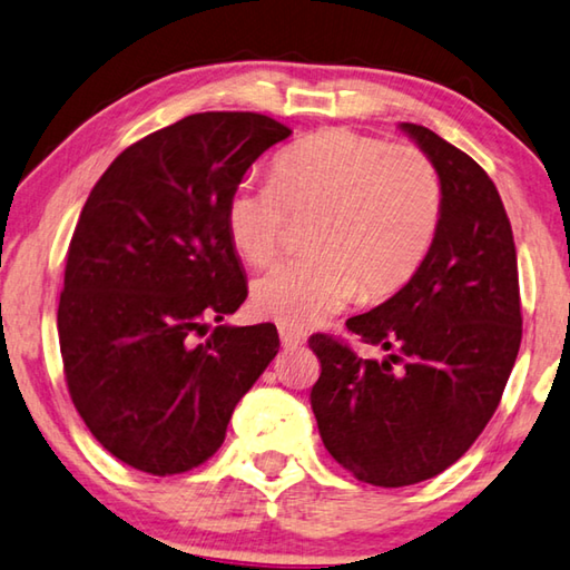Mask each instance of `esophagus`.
I'll return each mask as SVG.
<instances>
[{
    "label": "esophagus",
    "mask_w": 570,
    "mask_h": 570,
    "mask_svg": "<svg viewBox=\"0 0 570 570\" xmlns=\"http://www.w3.org/2000/svg\"><path fill=\"white\" fill-rule=\"evenodd\" d=\"M279 341H283V348H297L305 343V335L293 331V328H285L283 325V328H279Z\"/></svg>",
    "instance_id": "esophagus-1"
}]
</instances>
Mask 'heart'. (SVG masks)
<instances>
[{"label": "heart", "instance_id": "1", "mask_svg": "<svg viewBox=\"0 0 570 570\" xmlns=\"http://www.w3.org/2000/svg\"><path fill=\"white\" fill-rule=\"evenodd\" d=\"M295 217H313L307 249L252 285L259 315L307 328L343 311L361 293L381 301L424 263L442 217V181L416 146H389L348 128H331L285 148L273 181L242 179L224 222L232 245L265 265Z\"/></svg>", "mask_w": 570, "mask_h": 570}]
</instances>
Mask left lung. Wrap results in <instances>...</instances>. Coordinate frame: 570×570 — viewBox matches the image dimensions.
Returning a JSON list of instances; mask_svg holds the SVG:
<instances>
[{
  "label": "left lung",
  "instance_id": "left-lung-1",
  "mask_svg": "<svg viewBox=\"0 0 570 570\" xmlns=\"http://www.w3.org/2000/svg\"><path fill=\"white\" fill-rule=\"evenodd\" d=\"M399 128L440 174L442 217L412 279L346 321L389 356L358 358L323 333L307 341L321 358L311 404L325 450L376 488L434 478L470 450L495 414L522 338L515 242L495 184L434 130Z\"/></svg>",
  "mask_w": 570,
  "mask_h": 570
}]
</instances>
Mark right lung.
Listing matches in <instances>:
<instances>
[{
    "mask_svg": "<svg viewBox=\"0 0 570 570\" xmlns=\"http://www.w3.org/2000/svg\"><path fill=\"white\" fill-rule=\"evenodd\" d=\"M293 130L259 114H194L128 146L92 186L58 307L70 399L130 468L181 474L219 450L279 338L217 325L247 297L227 235L229 191Z\"/></svg>",
    "mask_w": 570,
    "mask_h": 570,
    "instance_id": "obj_1",
    "label": "right lung"
}]
</instances>
